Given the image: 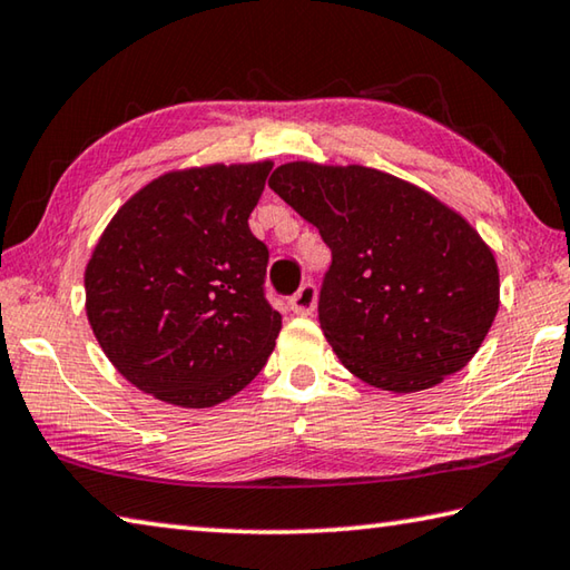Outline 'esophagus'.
Segmentation results:
<instances>
[{
	"label": "esophagus",
	"instance_id": "1",
	"mask_svg": "<svg viewBox=\"0 0 570 570\" xmlns=\"http://www.w3.org/2000/svg\"><path fill=\"white\" fill-rule=\"evenodd\" d=\"M315 305H317V291L313 283H305L301 291L291 297V311L295 315H313Z\"/></svg>",
	"mask_w": 570,
	"mask_h": 570
}]
</instances>
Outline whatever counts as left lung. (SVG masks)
Masks as SVG:
<instances>
[{
	"instance_id": "1",
	"label": "left lung",
	"mask_w": 570,
	"mask_h": 570,
	"mask_svg": "<svg viewBox=\"0 0 570 570\" xmlns=\"http://www.w3.org/2000/svg\"><path fill=\"white\" fill-rule=\"evenodd\" d=\"M267 185L331 247L317 321L347 371L381 391L417 393L471 363L501 279L463 215L363 165L287 163Z\"/></svg>"
}]
</instances>
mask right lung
<instances>
[{"mask_svg":"<svg viewBox=\"0 0 570 570\" xmlns=\"http://www.w3.org/2000/svg\"><path fill=\"white\" fill-rule=\"evenodd\" d=\"M273 163L173 169L127 199L85 269L87 321L125 381L157 401L213 407L273 353L267 247L249 233Z\"/></svg>","mask_w":570,"mask_h":570,"instance_id":"1","label":"right lung"}]
</instances>
